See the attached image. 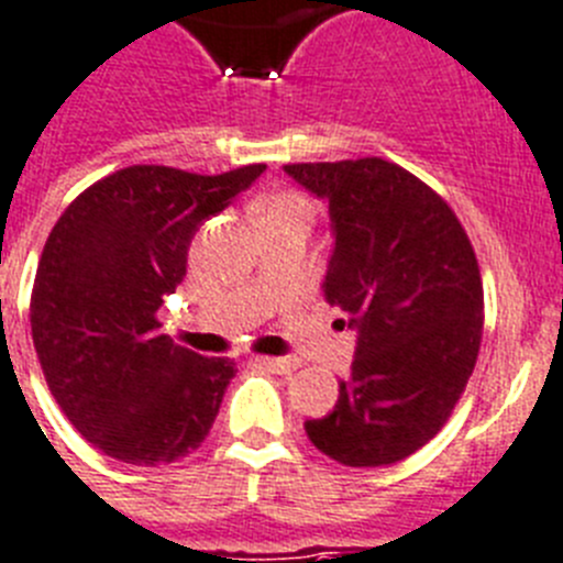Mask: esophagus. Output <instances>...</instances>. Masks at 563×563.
<instances>
[{
  "label": "esophagus",
  "instance_id": "obj_1",
  "mask_svg": "<svg viewBox=\"0 0 563 563\" xmlns=\"http://www.w3.org/2000/svg\"><path fill=\"white\" fill-rule=\"evenodd\" d=\"M257 363L266 365L268 371H277V374H291L297 368V360H291V356H261Z\"/></svg>",
  "mask_w": 563,
  "mask_h": 563
}]
</instances>
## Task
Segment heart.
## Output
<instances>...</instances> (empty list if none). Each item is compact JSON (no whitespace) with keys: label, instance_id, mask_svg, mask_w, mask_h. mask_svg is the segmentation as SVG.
<instances>
[{"label":"heart","instance_id":"obj_1","mask_svg":"<svg viewBox=\"0 0 563 563\" xmlns=\"http://www.w3.org/2000/svg\"><path fill=\"white\" fill-rule=\"evenodd\" d=\"M309 214L311 203L309 198L300 192L268 195L261 207H257V218H261V221H275V218H302V221H309Z\"/></svg>","mask_w":563,"mask_h":563}]
</instances>
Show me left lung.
I'll return each instance as SVG.
<instances>
[{"instance_id":"obj_1","label":"left lung","mask_w":563,"mask_h":563,"mask_svg":"<svg viewBox=\"0 0 563 563\" xmlns=\"http://www.w3.org/2000/svg\"><path fill=\"white\" fill-rule=\"evenodd\" d=\"M329 203L334 246L322 295L356 331L351 374L311 444L349 467H383L437 437L476 365L485 295L453 209L383 158L288 164Z\"/></svg>"}]
</instances>
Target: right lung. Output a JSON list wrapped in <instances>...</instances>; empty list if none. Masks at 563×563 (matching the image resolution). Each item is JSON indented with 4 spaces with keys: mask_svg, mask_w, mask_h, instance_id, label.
Returning a JSON list of instances; mask_svg holds the SVG:
<instances>
[{
    "mask_svg": "<svg viewBox=\"0 0 563 563\" xmlns=\"http://www.w3.org/2000/svg\"><path fill=\"white\" fill-rule=\"evenodd\" d=\"M263 169L126 166L53 227L33 283V345L58 408L107 456L155 467L209 437L238 368L175 345L158 331V309L187 277L195 232Z\"/></svg>",
    "mask_w": 563,
    "mask_h": 563,
    "instance_id": "add662e5",
    "label": "right lung"
}]
</instances>
